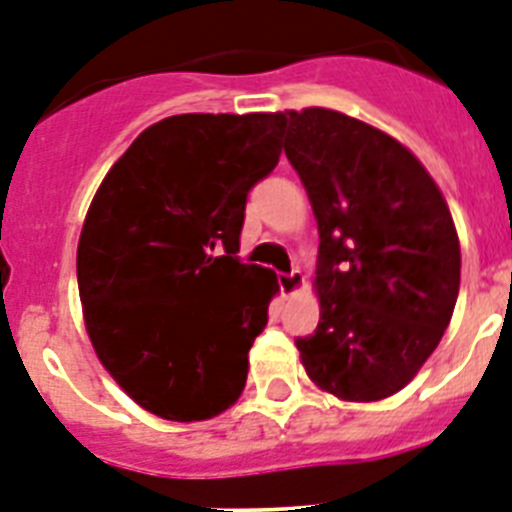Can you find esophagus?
<instances>
[{
	"label": "esophagus",
	"instance_id": "34e87169",
	"mask_svg": "<svg viewBox=\"0 0 512 512\" xmlns=\"http://www.w3.org/2000/svg\"><path fill=\"white\" fill-rule=\"evenodd\" d=\"M278 286H281V291L286 296L296 294V291L304 286V273L299 268H294L291 273H281V276H278Z\"/></svg>",
	"mask_w": 512,
	"mask_h": 512
}]
</instances>
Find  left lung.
Listing matches in <instances>:
<instances>
[{"label":"left lung","instance_id":"obj_1","mask_svg":"<svg viewBox=\"0 0 512 512\" xmlns=\"http://www.w3.org/2000/svg\"><path fill=\"white\" fill-rule=\"evenodd\" d=\"M286 158L315 210L320 322L296 338L317 388L382 401L437 349L461 286L448 203L419 158L341 111H286Z\"/></svg>","mask_w":512,"mask_h":512}]
</instances>
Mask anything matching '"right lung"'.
Wrapping results in <instances>:
<instances>
[{"label": "right lung", "mask_w": 512, "mask_h": 512, "mask_svg": "<svg viewBox=\"0 0 512 512\" xmlns=\"http://www.w3.org/2000/svg\"><path fill=\"white\" fill-rule=\"evenodd\" d=\"M283 127V114L161 119L90 203L77 244L85 328L124 393L161 419L203 422L242 395L278 281L236 252Z\"/></svg>", "instance_id": "add662e5"}]
</instances>
